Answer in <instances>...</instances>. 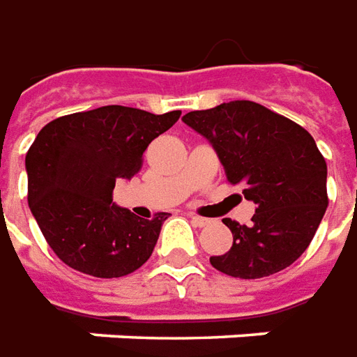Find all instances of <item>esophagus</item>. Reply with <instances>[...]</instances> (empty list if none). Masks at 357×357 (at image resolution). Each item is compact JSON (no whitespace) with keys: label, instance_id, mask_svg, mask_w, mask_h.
<instances>
[{"label":"esophagus","instance_id":"obj_1","mask_svg":"<svg viewBox=\"0 0 357 357\" xmlns=\"http://www.w3.org/2000/svg\"><path fill=\"white\" fill-rule=\"evenodd\" d=\"M190 221L192 225H196V227H207V225L211 223L209 219H206V217H199V215H190Z\"/></svg>","mask_w":357,"mask_h":357}]
</instances>
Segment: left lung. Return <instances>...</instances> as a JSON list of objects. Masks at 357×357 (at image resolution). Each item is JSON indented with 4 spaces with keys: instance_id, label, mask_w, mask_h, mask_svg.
<instances>
[{
    "instance_id": "left-lung-1",
    "label": "left lung",
    "mask_w": 357,
    "mask_h": 357,
    "mask_svg": "<svg viewBox=\"0 0 357 357\" xmlns=\"http://www.w3.org/2000/svg\"><path fill=\"white\" fill-rule=\"evenodd\" d=\"M213 144L227 181L252 199V223H225L232 246L211 255L217 271L261 279L292 265L310 246L328 206L327 163L304 126L248 100L183 117Z\"/></svg>"
}]
</instances>
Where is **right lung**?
<instances>
[{"mask_svg": "<svg viewBox=\"0 0 357 357\" xmlns=\"http://www.w3.org/2000/svg\"><path fill=\"white\" fill-rule=\"evenodd\" d=\"M178 117L103 105L53 119L38 132L26 151L29 206L63 264L113 279L150 259L169 213L138 219L113 204V188L142 169L146 148Z\"/></svg>", "mask_w": 357, "mask_h": 357, "instance_id": "1", "label": "right lung"}]
</instances>
